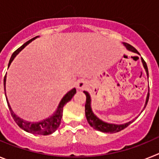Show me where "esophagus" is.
I'll return each mask as SVG.
<instances>
[{"label":"esophagus","instance_id":"1","mask_svg":"<svg viewBox=\"0 0 159 159\" xmlns=\"http://www.w3.org/2000/svg\"><path fill=\"white\" fill-rule=\"evenodd\" d=\"M88 86V83L87 81H85V80L81 79L78 81V83H77V89H80V90H83V89H86Z\"/></svg>","mask_w":159,"mask_h":159}]
</instances>
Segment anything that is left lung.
<instances>
[{
	"label": "left lung",
	"instance_id": "left-lung-1",
	"mask_svg": "<svg viewBox=\"0 0 159 159\" xmlns=\"http://www.w3.org/2000/svg\"><path fill=\"white\" fill-rule=\"evenodd\" d=\"M124 45L125 46V48L128 49V50L131 51V52H134V53H136L138 54H139V53L137 51V49H135L134 47H133L132 45H130L128 43H125L123 42ZM142 62H143V67H144L145 70L146 72V75H147V78L149 77L148 74V68H147V66H146V63L145 62V61L142 58ZM85 93V96H86V102H85V117H86V119L87 121L89 122V125L93 128V129H97V130H99L101 132H103V133H116V132H119L121 129H125V127H127L129 124H131L134 121V119H133L132 121H129L126 123L124 124H113V123H108V122H106V121L101 120L100 118H98L93 114V112L92 111V108H91V98L89 93H88L87 91H83ZM149 95L150 93H147V96H146V103H145L144 108L142 110L143 112L144 109L146 108L147 102H148L149 100Z\"/></svg>",
	"mask_w": 159,
	"mask_h": 159
}]
</instances>
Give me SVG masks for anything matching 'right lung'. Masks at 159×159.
I'll return each instance as SVG.
<instances>
[{"mask_svg":"<svg viewBox=\"0 0 159 159\" xmlns=\"http://www.w3.org/2000/svg\"><path fill=\"white\" fill-rule=\"evenodd\" d=\"M38 38V37H35L33 39L30 40L27 42L22 45L19 48V49H16L14 53L12 54L11 56V58L9 60V66H8V68L9 67V66L11 65L12 61H13V59L16 57V56L20 53L22 49H24L26 45L30 44L32 41L35 40L36 38ZM5 84H6V75L5 76V78H4V87H5V97H6V101H7V104H8V106H9V110H10L11 115L13 116V119L16 121V123L20 126L21 129H24L26 132H29V133L34 134H39V135H48L53 134V132L57 129L58 126L60 125L61 121V117H62V111H63V107H64L66 103L70 102L72 99V98L74 97V95L76 93V89L75 88H73L71 90H70L68 93H66L64 97H63L61 100L60 103H59L57 108V110L53 113V114L50 117H49L48 118H45V119L42 120L41 121H38V122H30V121H27L23 120L22 118H19L18 116L16 115L14 112L13 111L12 108H11L10 105H9V101H8V98H7L6 93H5Z\"/></svg>","mask_w":159,"mask_h":159,"instance_id":"1","label":"right lung"}]
</instances>
